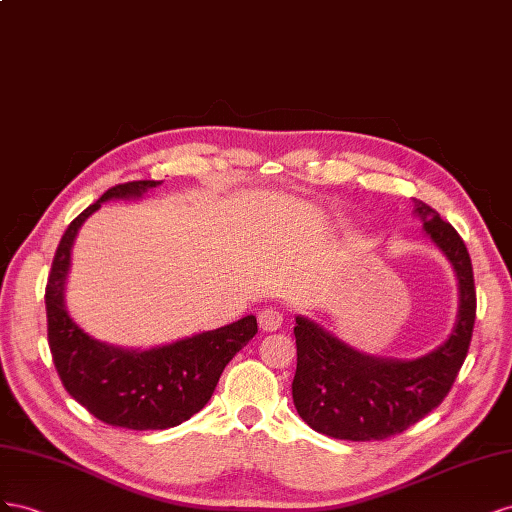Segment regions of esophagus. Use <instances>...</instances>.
<instances>
[{"label":"esophagus","instance_id":"34e87169","mask_svg":"<svg viewBox=\"0 0 512 512\" xmlns=\"http://www.w3.org/2000/svg\"><path fill=\"white\" fill-rule=\"evenodd\" d=\"M257 319H259V328L266 332H276L283 326V313L279 309H272V306H268V309H264V311H259Z\"/></svg>","mask_w":512,"mask_h":512}]
</instances>
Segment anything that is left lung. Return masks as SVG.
Here are the masks:
<instances>
[{"instance_id":"8db88e82","label":"left lung","mask_w":512,"mask_h":512,"mask_svg":"<svg viewBox=\"0 0 512 512\" xmlns=\"http://www.w3.org/2000/svg\"><path fill=\"white\" fill-rule=\"evenodd\" d=\"M414 214L459 283L455 328L440 347L414 360L377 358L358 352L317 321L296 317L294 405L306 425L334 440H386L412 427L444 401L470 349L476 319L470 253L455 227L425 201L414 199Z\"/></svg>"}]
</instances>
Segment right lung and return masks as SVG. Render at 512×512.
I'll return each mask as SVG.
<instances>
[{
  "label": "right lung",
  "mask_w": 512,
  "mask_h": 512,
  "mask_svg": "<svg viewBox=\"0 0 512 512\" xmlns=\"http://www.w3.org/2000/svg\"><path fill=\"white\" fill-rule=\"evenodd\" d=\"M160 182L109 188L66 229L45 291L49 347L64 388L87 412L111 427L154 431L182 425L203 410L229 360L257 334L255 315L152 349L102 343L77 326L66 309L70 253L81 225L109 199H139Z\"/></svg>",
  "instance_id": "right-lung-1"
}]
</instances>
